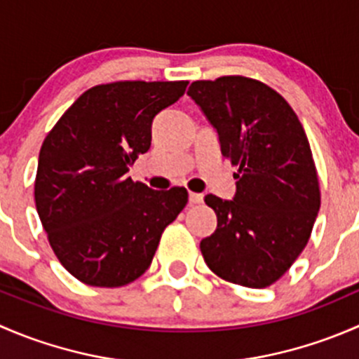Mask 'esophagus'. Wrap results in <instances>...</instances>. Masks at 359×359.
<instances>
[{
  "instance_id": "esophagus-1",
  "label": "esophagus",
  "mask_w": 359,
  "mask_h": 359,
  "mask_svg": "<svg viewBox=\"0 0 359 359\" xmlns=\"http://www.w3.org/2000/svg\"><path fill=\"white\" fill-rule=\"evenodd\" d=\"M201 201H203V194L189 193V203H191V205H200Z\"/></svg>"
}]
</instances>
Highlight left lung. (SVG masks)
I'll return each instance as SVG.
<instances>
[{
  "mask_svg": "<svg viewBox=\"0 0 359 359\" xmlns=\"http://www.w3.org/2000/svg\"><path fill=\"white\" fill-rule=\"evenodd\" d=\"M187 95L217 128L222 156L238 166L233 201L205 196L217 229L201 240L203 259L229 283L271 287L306 248L321 205L306 132L290 104L259 79H200Z\"/></svg>",
  "mask_w": 359,
  "mask_h": 359,
  "instance_id": "8db88e82",
  "label": "left lung"
}]
</instances>
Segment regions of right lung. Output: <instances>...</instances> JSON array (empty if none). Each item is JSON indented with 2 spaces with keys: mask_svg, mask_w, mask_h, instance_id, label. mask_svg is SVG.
Segmentation results:
<instances>
[{
  "mask_svg": "<svg viewBox=\"0 0 359 359\" xmlns=\"http://www.w3.org/2000/svg\"><path fill=\"white\" fill-rule=\"evenodd\" d=\"M189 81L92 86L43 140L34 201L59 262L81 283L118 288L142 276L186 187L154 191L126 172L151 147V123Z\"/></svg>",
  "mask_w": 359,
  "mask_h": 359,
  "instance_id": "add662e5",
  "label": "right lung"
}]
</instances>
